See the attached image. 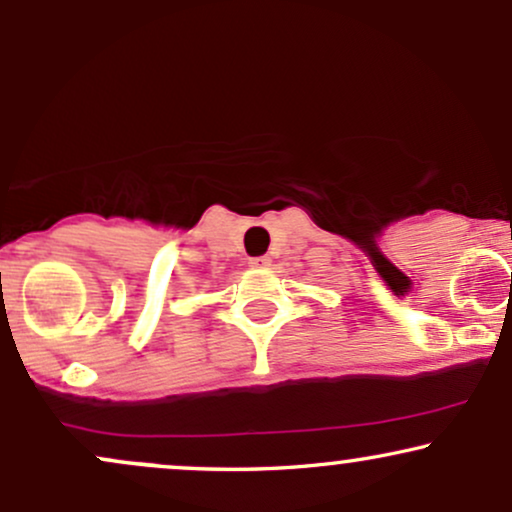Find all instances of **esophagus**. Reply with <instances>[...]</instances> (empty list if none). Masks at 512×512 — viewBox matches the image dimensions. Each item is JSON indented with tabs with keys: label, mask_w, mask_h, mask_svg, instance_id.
Here are the masks:
<instances>
[{
	"label": "esophagus",
	"mask_w": 512,
	"mask_h": 512,
	"mask_svg": "<svg viewBox=\"0 0 512 512\" xmlns=\"http://www.w3.org/2000/svg\"><path fill=\"white\" fill-rule=\"evenodd\" d=\"M269 264H272V260H269L267 255H262V257H250V267H260V269H264V267H269Z\"/></svg>",
	"instance_id": "1"
}]
</instances>
